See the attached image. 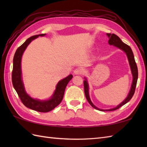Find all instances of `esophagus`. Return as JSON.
<instances>
[{"label":"esophagus","instance_id":"1","mask_svg":"<svg viewBox=\"0 0 147 147\" xmlns=\"http://www.w3.org/2000/svg\"><path fill=\"white\" fill-rule=\"evenodd\" d=\"M83 73H84V70L81 67H78L74 71V73L75 74H82Z\"/></svg>","mask_w":147,"mask_h":147}]
</instances>
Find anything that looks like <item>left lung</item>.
<instances>
[{"label":"left lung","instance_id":"8db88e82","mask_svg":"<svg viewBox=\"0 0 147 147\" xmlns=\"http://www.w3.org/2000/svg\"><path fill=\"white\" fill-rule=\"evenodd\" d=\"M107 35L109 37V44L111 45H114L116 47L120 49L122 51H123L124 52L126 53V54L127 57V59H128L129 65L131 67V73L133 75V82H132V85L131 86L130 91L128 93V95H127V97L125 98V100L121 102L119 105H118L117 107H115L113 109H106V110H104V109H98L93 105V103L92 102L89 96V92H88V83L87 82V80L85 78V80L83 82L84 83V91H85V96L87 99V100L89 102V104L92 105L95 109H97L98 111H115L117 110L119 108H120L122 106L126 104L127 102H128L135 93V88L137 83V80H138V67H137V65L136 64V62L135 60V57H134V55L129 45H126V43H123L121 41V40L119 38V37L117 36L116 35H115L114 33H107Z\"/></svg>","mask_w":147,"mask_h":147}]
</instances>
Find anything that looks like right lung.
<instances>
[{
	"instance_id": "obj_1",
	"label": "right lung",
	"mask_w": 147,
	"mask_h": 147,
	"mask_svg": "<svg viewBox=\"0 0 147 147\" xmlns=\"http://www.w3.org/2000/svg\"><path fill=\"white\" fill-rule=\"evenodd\" d=\"M45 34L34 35L28 38L25 42L23 43L20 47H18L15 52L13 59V69L12 72V82L14 88L16 91L19 97L20 98L22 103L26 107L32 110L41 112H47L53 110L55 107L60 104L63 98L64 91L69 82L72 79L73 75L70 74L63 80L59 82L56 86L55 90L51 98L47 100H40L38 99L33 98L27 94L24 89L21 76V62L22 55L24 51L33 40L38 38V36H45Z\"/></svg>"
}]
</instances>
